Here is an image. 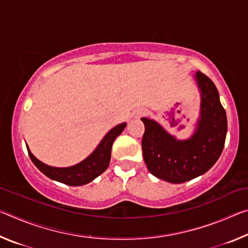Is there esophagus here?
<instances>
[{
	"instance_id": "34e87169",
	"label": "esophagus",
	"mask_w": 248,
	"mask_h": 248,
	"mask_svg": "<svg viewBox=\"0 0 248 248\" xmlns=\"http://www.w3.org/2000/svg\"><path fill=\"white\" fill-rule=\"evenodd\" d=\"M146 114V110H144V109H141V110L138 112V115L139 116H142V115H145Z\"/></svg>"
}]
</instances>
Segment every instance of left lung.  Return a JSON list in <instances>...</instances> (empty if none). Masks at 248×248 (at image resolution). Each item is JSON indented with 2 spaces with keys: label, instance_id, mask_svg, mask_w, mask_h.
<instances>
[{
  "label": "left lung",
  "instance_id": "left-lung-1",
  "mask_svg": "<svg viewBox=\"0 0 248 248\" xmlns=\"http://www.w3.org/2000/svg\"><path fill=\"white\" fill-rule=\"evenodd\" d=\"M201 93L200 118L190 139L179 141L154 120L142 118L145 131L142 151L150 173L169 183L180 184L204 174L223 151L228 119L219 92L202 72L196 73Z\"/></svg>",
  "mask_w": 248,
  "mask_h": 248
}]
</instances>
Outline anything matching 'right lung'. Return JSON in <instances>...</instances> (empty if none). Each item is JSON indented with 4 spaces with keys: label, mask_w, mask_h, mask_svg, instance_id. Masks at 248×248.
Here are the masks:
<instances>
[{
    "label": "right lung",
    "mask_w": 248,
    "mask_h": 248,
    "mask_svg": "<svg viewBox=\"0 0 248 248\" xmlns=\"http://www.w3.org/2000/svg\"><path fill=\"white\" fill-rule=\"evenodd\" d=\"M125 125H127L125 124H120L112 128L104 137L97 149L89 157L74 166L63 167V169L62 167L48 166L40 162L39 159H37L29 149H27L29 157L37 169L46 176H48L49 178L69 185V186H82V185L89 184L107 170L109 162H110L112 143H114L116 138L124 131Z\"/></svg>",
    "instance_id": "obj_1"
}]
</instances>
